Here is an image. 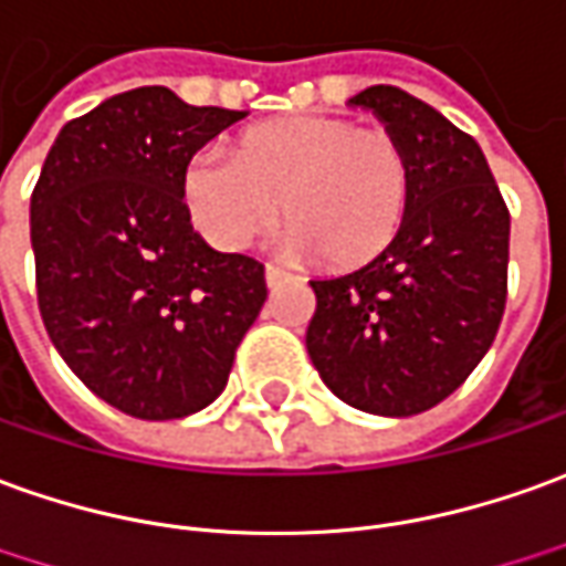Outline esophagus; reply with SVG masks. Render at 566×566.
Returning a JSON list of instances; mask_svg holds the SVG:
<instances>
[{
	"label": "esophagus",
	"instance_id": "obj_1",
	"mask_svg": "<svg viewBox=\"0 0 566 566\" xmlns=\"http://www.w3.org/2000/svg\"><path fill=\"white\" fill-rule=\"evenodd\" d=\"M264 280H268V290H276V286L295 280V274L286 271V268H280V264H268V268H264Z\"/></svg>",
	"mask_w": 566,
	"mask_h": 566
}]
</instances>
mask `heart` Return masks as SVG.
Here are the masks:
<instances>
[{"instance_id": "obj_1", "label": "heart", "mask_w": 566, "mask_h": 566, "mask_svg": "<svg viewBox=\"0 0 566 566\" xmlns=\"http://www.w3.org/2000/svg\"><path fill=\"white\" fill-rule=\"evenodd\" d=\"M181 190L193 228L224 252L245 249L280 212L290 252L360 268L403 228L412 169L391 132L307 113L240 132L231 163L197 157Z\"/></svg>"}]
</instances>
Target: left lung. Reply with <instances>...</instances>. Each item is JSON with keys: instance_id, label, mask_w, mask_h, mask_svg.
<instances>
[{"instance_id": "1", "label": "left lung", "mask_w": 566, "mask_h": 566, "mask_svg": "<svg viewBox=\"0 0 566 566\" xmlns=\"http://www.w3.org/2000/svg\"><path fill=\"white\" fill-rule=\"evenodd\" d=\"M385 123L412 169L409 212L379 259L311 280L305 345L338 400L416 416L453 395L496 338L509 292L512 218L478 142L395 85L348 101Z\"/></svg>"}]
</instances>
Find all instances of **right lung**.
<instances>
[{"instance_id": "obj_1", "label": "right lung", "mask_w": 566, "mask_h": 566, "mask_svg": "<svg viewBox=\"0 0 566 566\" xmlns=\"http://www.w3.org/2000/svg\"><path fill=\"white\" fill-rule=\"evenodd\" d=\"M243 116L144 85L70 119L39 171L42 323L82 385L135 419L209 407L268 298L264 264L206 243L181 190L193 154Z\"/></svg>"}]
</instances>
